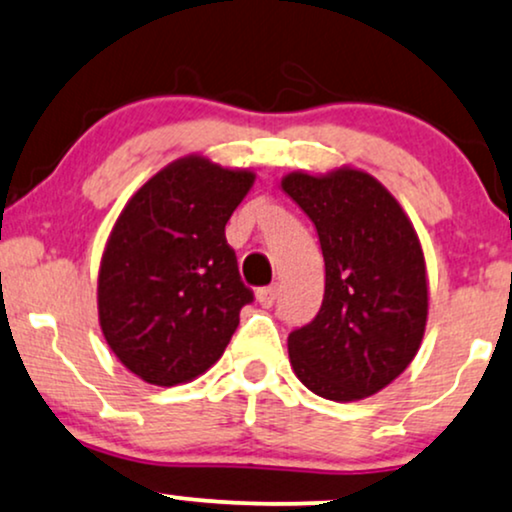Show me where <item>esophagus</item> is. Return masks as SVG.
Here are the masks:
<instances>
[{"label": "esophagus", "mask_w": 512, "mask_h": 512, "mask_svg": "<svg viewBox=\"0 0 512 512\" xmlns=\"http://www.w3.org/2000/svg\"><path fill=\"white\" fill-rule=\"evenodd\" d=\"M257 303L262 307H272L276 303V286H267V288H260V291L255 293Z\"/></svg>", "instance_id": "34e87169"}]
</instances>
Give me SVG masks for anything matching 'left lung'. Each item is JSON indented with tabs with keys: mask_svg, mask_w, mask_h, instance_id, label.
Returning a JSON list of instances; mask_svg holds the SVG:
<instances>
[{
	"mask_svg": "<svg viewBox=\"0 0 512 512\" xmlns=\"http://www.w3.org/2000/svg\"><path fill=\"white\" fill-rule=\"evenodd\" d=\"M281 190L315 224L324 255L317 317L288 336L291 367L317 396L365 400L415 360L429 315L422 243L400 202L367 171H291Z\"/></svg>",
	"mask_w": 512,
	"mask_h": 512,
	"instance_id": "obj_1",
	"label": "left lung"
}]
</instances>
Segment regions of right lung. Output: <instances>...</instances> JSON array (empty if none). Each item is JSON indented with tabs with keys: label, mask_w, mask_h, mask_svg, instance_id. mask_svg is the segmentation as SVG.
I'll return each instance as SVG.
<instances>
[{
	"label": "right lung",
	"mask_w": 512,
	"mask_h": 512,
	"mask_svg": "<svg viewBox=\"0 0 512 512\" xmlns=\"http://www.w3.org/2000/svg\"><path fill=\"white\" fill-rule=\"evenodd\" d=\"M252 183V169L186 155L147 178L116 217L97 317L112 353L147 384H188L229 346L252 293L224 229Z\"/></svg>",
	"instance_id": "right-lung-1"
}]
</instances>
